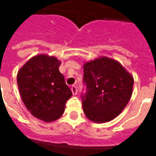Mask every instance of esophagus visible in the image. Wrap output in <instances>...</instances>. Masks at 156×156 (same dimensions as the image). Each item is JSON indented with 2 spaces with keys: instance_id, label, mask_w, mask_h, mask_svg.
Returning a JSON list of instances; mask_svg holds the SVG:
<instances>
[{
  "instance_id": "esophagus-1",
  "label": "esophagus",
  "mask_w": 156,
  "mask_h": 156,
  "mask_svg": "<svg viewBox=\"0 0 156 156\" xmlns=\"http://www.w3.org/2000/svg\"><path fill=\"white\" fill-rule=\"evenodd\" d=\"M71 90L73 95H76L77 94H78V88H77L76 86H74V85H73V86L71 87Z\"/></svg>"
}]
</instances>
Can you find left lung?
<instances>
[{
    "instance_id": "1",
    "label": "left lung",
    "mask_w": 156,
    "mask_h": 156,
    "mask_svg": "<svg viewBox=\"0 0 156 156\" xmlns=\"http://www.w3.org/2000/svg\"><path fill=\"white\" fill-rule=\"evenodd\" d=\"M82 93L85 115L97 123L114 119L129 101L134 79L123 66L115 60L100 58L83 66Z\"/></svg>"
}]
</instances>
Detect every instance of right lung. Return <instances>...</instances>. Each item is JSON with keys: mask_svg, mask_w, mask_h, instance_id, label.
I'll return each instance as SVG.
<instances>
[{"mask_svg": "<svg viewBox=\"0 0 156 156\" xmlns=\"http://www.w3.org/2000/svg\"><path fill=\"white\" fill-rule=\"evenodd\" d=\"M60 64L54 57L39 55L31 58L17 73L24 105L33 116L45 122L58 119L73 95L59 72Z\"/></svg>", "mask_w": 156, "mask_h": 156, "instance_id": "obj_1", "label": "right lung"}]
</instances>
